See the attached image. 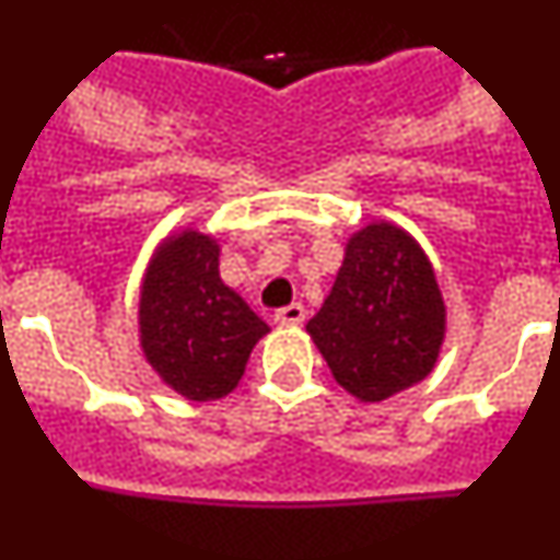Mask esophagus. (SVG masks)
Returning a JSON list of instances; mask_svg holds the SVG:
<instances>
[{"mask_svg":"<svg viewBox=\"0 0 560 560\" xmlns=\"http://www.w3.org/2000/svg\"><path fill=\"white\" fill-rule=\"evenodd\" d=\"M305 319V308L300 303H291L275 314L277 325H300Z\"/></svg>","mask_w":560,"mask_h":560,"instance_id":"esophagus-1","label":"esophagus"}]
</instances>
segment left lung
I'll return each instance as SVG.
<instances>
[{
    "label": "left lung",
    "instance_id": "left-lung-1",
    "mask_svg": "<svg viewBox=\"0 0 560 560\" xmlns=\"http://www.w3.org/2000/svg\"><path fill=\"white\" fill-rule=\"evenodd\" d=\"M305 330L336 384L361 404L420 384L446 341V303L423 246L393 221L355 230L334 289Z\"/></svg>",
    "mask_w": 560,
    "mask_h": 560
}]
</instances>
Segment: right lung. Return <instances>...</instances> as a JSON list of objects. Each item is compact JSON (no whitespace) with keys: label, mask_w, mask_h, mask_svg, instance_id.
<instances>
[{"label":"right lung","mask_w":560,"mask_h":560,"mask_svg":"<svg viewBox=\"0 0 560 560\" xmlns=\"http://www.w3.org/2000/svg\"><path fill=\"white\" fill-rule=\"evenodd\" d=\"M219 237L182 226L162 237L140 285V348L151 370L187 400L237 387L269 325L221 280Z\"/></svg>","instance_id":"1"}]
</instances>
